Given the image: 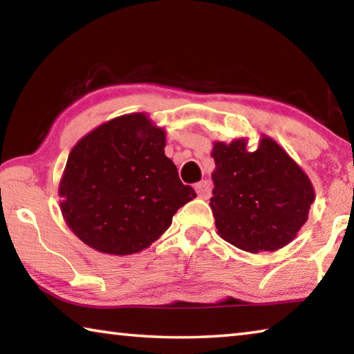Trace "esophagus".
I'll list each match as a JSON object with an SVG mask.
<instances>
[{
    "label": "esophagus",
    "mask_w": 354,
    "mask_h": 354,
    "mask_svg": "<svg viewBox=\"0 0 354 354\" xmlns=\"http://www.w3.org/2000/svg\"><path fill=\"white\" fill-rule=\"evenodd\" d=\"M195 190L201 198H207L209 194H211V185H209L207 181H200L195 184Z\"/></svg>",
    "instance_id": "obj_1"
}]
</instances>
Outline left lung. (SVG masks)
<instances>
[{
    "label": "left lung",
    "mask_w": 354,
    "mask_h": 354,
    "mask_svg": "<svg viewBox=\"0 0 354 354\" xmlns=\"http://www.w3.org/2000/svg\"><path fill=\"white\" fill-rule=\"evenodd\" d=\"M211 209L218 236L250 253L277 251L295 239L315 200L313 183L270 137L215 142Z\"/></svg>",
    "instance_id": "left-lung-1"
}]
</instances>
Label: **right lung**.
Returning <instances> with one entry per match:
<instances>
[{
	"label": "right lung",
	"instance_id": "right-lung-1",
	"mask_svg": "<svg viewBox=\"0 0 354 354\" xmlns=\"http://www.w3.org/2000/svg\"><path fill=\"white\" fill-rule=\"evenodd\" d=\"M164 148L165 131L140 112L103 123L76 143L59 196L65 221L84 243L106 254L139 253L195 198Z\"/></svg>",
	"mask_w": 354,
	"mask_h": 354
}]
</instances>
